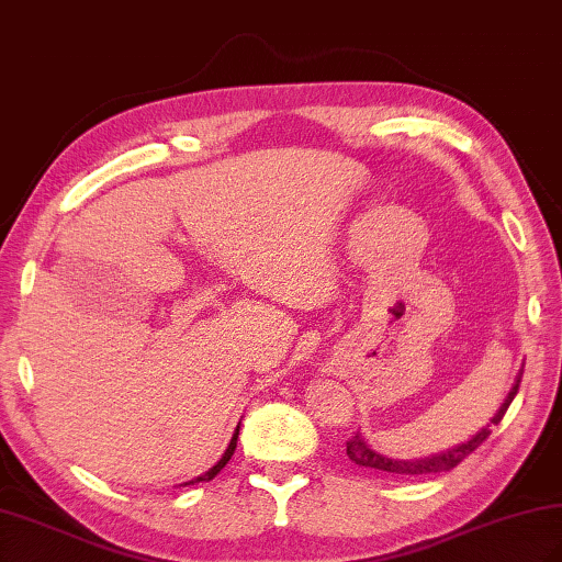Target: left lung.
Returning a JSON list of instances; mask_svg holds the SVG:
<instances>
[{
  "label": "left lung",
  "instance_id": "obj_1",
  "mask_svg": "<svg viewBox=\"0 0 562 562\" xmlns=\"http://www.w3.org/2000/svg\"><path fill=\"white\" fill-rule=\"evenodd\" d=\"M520 380H522V368L515 375V382L510 386L508 396L503 398V404L498 406L496 415L492 418V423L484 425L477 435H472L465 443H458L453 449H446L437 456H427V458H415V460H404V458H390L382 456L375 449H370L368 441L361 437V431H356V437H351L347 441V456L353 460L356 465L361 468H372L384 474H394V477H420V474H437V472H449L453 470L460 460H465L477 446H482L486 441V437L492 435V425H498L503 415H506L508 406L513 404V398L520 390Z\"/></svg>",
  "mask_w": 562,
  "mask_h": 562
}]
</instances>
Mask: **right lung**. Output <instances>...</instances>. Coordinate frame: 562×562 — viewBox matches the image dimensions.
<instances>
[{"label": "right lung", "mask_w": 562, "mask_h": 562, "mask_svg": "<svg viewBox=\"0 0 562 562\" xmlns=\"http://www.w3.org/2000/svg\"><path fill=\"white\" fill-rule=\"evenodd\" d=\"M237 435H239V425H237V429H235V435H233V439H229V443H227V449H225V453L221 456V460H218V463H215L211 470H206L204 474H199V477L196 480H190V482H184V486L187 484H196V482H209V480H213L215 477V474H218L225 465H227V460L229 458H233V453H235V449H237Z\"/></svg>", "instance_id": "obj_1"}]
</instances>
